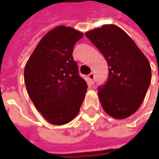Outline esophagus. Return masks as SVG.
I'll use <instances>...</instances> for the list:
<instances>
[{
  "instance_id": "obj_1",
  "label": "esophagus",
  "mask_w": 159,
  "mask_h": 159,
  "mask_svg": "<svg viewBox=\"0 0 159 159\" xmlns=\"http://www.w3.org/2000/svg\"><path fill=\"white\" fill-rule=\"evenodd\" d=\"M88 79L89 80V81L91 84H94L95 83V74L94 73H90L88 75Z\"/></svg>"
}]
</instances>
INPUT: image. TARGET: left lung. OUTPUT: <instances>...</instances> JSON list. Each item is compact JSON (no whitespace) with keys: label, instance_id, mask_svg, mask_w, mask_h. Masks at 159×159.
I'll return each mask as SVG.
<instances>
[{"label":"left lung","instance_id":"1","mask_svg":"<svg viewBox=\"0 0 159 159\" xmlns=\"http://www.w3.org/2000/svg\"><path fill=\"white\" fill-rule=\"evenodd\" d=\"M109 65L107 82L98 89L103 111L112 118L123 119L142 105L151 81V68L130 36L115 25H103L87 32Z\"/></svg>","mask_w":159,"mask_h":159}]
</instances>
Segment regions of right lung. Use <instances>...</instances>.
<instances>
[{
  "label": "right lung",
  "instance_id": "add662e5",
  "mask_svg": "<svg viewBox=\"0 0 159 159\" xmlns=\"http://www.w3.org/2000/svg\"><path fill=\"white\" fill-rule=\"evenodd\" d=\"M83 34L60 25L40 40L25 67L27 93L37 111L48 122L64 125L80 111L87 82L79 75L73 47Z\"/></svg>",
  "mask_w": 159,
  "mask_h": 159
}]
</instances>
